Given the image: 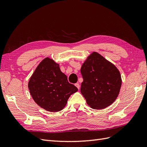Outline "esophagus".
Segmentation results:
<instances>
[{
    "mask_svg": "<svg viewBox=\"0 0 147 147\" xmlns=\"http://www.w3.org/2000/svg\"><path fill=\"white\" fill-rule=\"evenodd\" d=\"M75 86H76L78 90L80 89V84H79V83H75Z\"/></svg>",
    "mask_w": 147,
    "mask_h": 147,
    "instance_id": "obj_1",
    "label": "esophagus"
}]
</instances>
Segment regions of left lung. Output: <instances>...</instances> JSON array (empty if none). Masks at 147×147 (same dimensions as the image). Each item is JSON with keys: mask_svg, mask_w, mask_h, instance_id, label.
<instances>
[{"mask_svg": "<svg viewBox=\"0 0 147 147\" xmlns=\"http://www.w3.org/2000/svg\"><path fill=\"white\" fill-rule=\"evenodd\" d=\"M80 91L93 109H104L116 100L121 86L118 69L97 52H92L81 68Z\"/></svg>", "mask_w": 147, "mask_h": 147, "instance_id": "1", "label": "left lung"}]
</instances>
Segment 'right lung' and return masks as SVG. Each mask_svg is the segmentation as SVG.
Segmentation results:
<instances>
[{
    "label": "right lung",
    "instance_id": "obj_1",
    "mask_svg": "<svg viewBox=\"0 0 147 147\" xmlns=\"http://www.w3.org/2000/svg\"><path fill=\"white\" fill-rule=\"evenodd\" d=\"M28 88L35 103L51 112L63 110L70 95L78 91L76 86L69 83L59 64L49 57L37 67L30 78Z\"/></svg>",
    "mask_w": 147,
    "mask_h": 147
}]
</instances>
